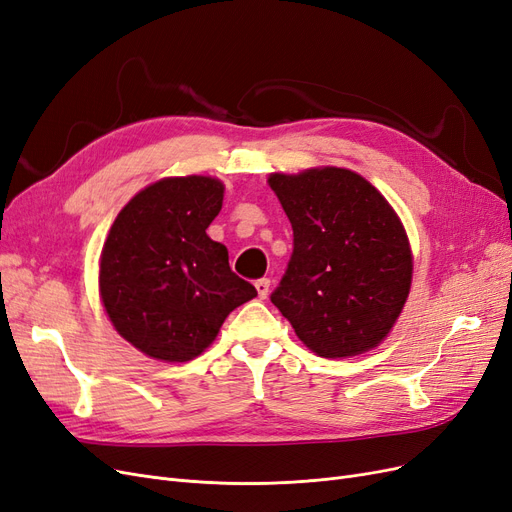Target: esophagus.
I'll return each mask as SVG.
<instances>
[{"mask_svg":"<svg viewBox=\"0 0 512 512\" xmlns=\"http://www.w3.org/2000/svg\"><path fill=\"white\" fill-rule=\"evenodd\" d=\"M254 286H256V292H258L260 298H267V296H269V290H271V279H267V277L256 279Z\"/></svg>","mask_w":512,"mask_h":512,"instance_id":"34e87169","label":"esophagus"}]
</instances>
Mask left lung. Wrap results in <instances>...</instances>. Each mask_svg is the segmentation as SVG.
<instances>
[{"mask_svg":"<svg viewBox=\"0 0 512 512\" xmlns=\"http://www.w3.org/2000/svg\"><path fill=\"white\" fill-rule=\"evenodd\" d=\"M269 186L294 231L271 303L322 358L377 347L407 303L413 256L392 205L362 175L322 167L273 173Z\"/></svg>","mask_w":512,"mask_h":512,"instance_id":"obj_1","label":"left lung"}]
</instances>
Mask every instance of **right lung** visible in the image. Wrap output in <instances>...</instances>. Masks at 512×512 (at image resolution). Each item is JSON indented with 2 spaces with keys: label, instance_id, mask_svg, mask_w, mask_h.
I'll return each instance as SVG.
<instances>
[{
  "label": "right lung",
  "instance_id": "right-lung-1",
  "mask_svg": "<svg viewBox=\"0 0 512 512\" xmlns=\"http://www.w3.org/2000/svg\"><path fill=\"white\" fill-rule=\"evenodd\" d=\"M224 184L205 175L165 178L122 207L103 243L99 292L120 337L163 362H188L214 343L226 315L256 288L207 237Z\"/></svg>",
  "mask_w": 512,
  "mask_h": 512
}]
</instances>
